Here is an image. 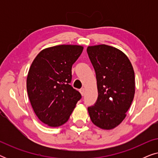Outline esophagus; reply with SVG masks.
Instances as JSON below:
<instances>
[{
	"instance_id": "obj_1",
	"label": "esophagus",
	"mask_w": 158,
	"mask_h": 158,
	"mask_svg": "<svg viewBox=\"0 0 158 158\" xmlns=\"http://www.w3.org/2000/svg\"><path fill=\"white\" fill-rule=\"evenodd\" d=\"M80 92H81V94L82 96H84L85 95V88H81V89H80Z\"/></svg>"
}]
</instances>
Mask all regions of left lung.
<instances>
[{
	"instance_id": "8db88e82",
	"label": "left lung",
	"mask_w": 158,
	"mask_h": 158,
	"mask_svg": "<svg viewBox=\"0 0 158 158\" xmlns=\"http://www.w3.org/2000/svg\"><path fill=\"white\" fill-rule=\"evenodd\" d=\"M96 75L98 96L88 108L92 122L103 129L118 126L130 107L135 92V72L124 53L106 44L88 47Z\"/></svg>"
}]
</instances>
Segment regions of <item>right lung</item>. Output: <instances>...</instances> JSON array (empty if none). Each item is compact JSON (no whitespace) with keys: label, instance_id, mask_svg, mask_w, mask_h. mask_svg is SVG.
<instances>
[{"label":"right lung","instance_id":"right-lung-1","mask_svg":"<svg viewBox=\"0 0 158 158\" xmlns=\"http://www.w3.org/2000/svg\"><path fill=\"white\" fill-rule=\"evenodd\" d=\"M83 47L58 45L43 49L28 73L27 88L34 113L41 122L57 127L68 122L81 94L70 85L72 66Z\"/></svg>","mask_w":158,"mask_h":158}]
</instances>
